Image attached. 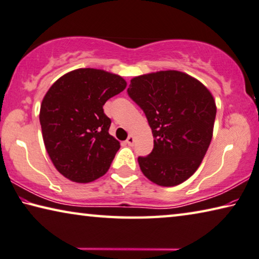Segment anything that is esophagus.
<instances>
[{
    "mask_svg": "<svg viewBox=\"0 0 259 259\" xmlns=\"http://www.w3.org/2000/svg\"><path fill=\"white\" fill-rule=\"evenodd\" d=\"M126 143L128 146H133V143H134V138L132 137V135H130L128 138H127V140H126Z\"/></svg>",
    "mask_w": 259,
    "mask_h": 259,
    "instance_id": "34e87169",
    "label": "esophagus"
}]
</instances>
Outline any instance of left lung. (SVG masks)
<instances>
[{
	"mask_svg": "<svg viewBox=\"0 0 259 259\" xmlns=\"http://www.w3.org/2000/svg\"><path fill=\"white\" fill-rule=\"evenodd\" d=\"M131 99L146 113L154 149L138 162L154 184L172 187L192 177L210 146L217 107L212 94L185 72L167 70L131 80Z\"/></svg>",
	"mask_w": 259,
	"mask_h": 259,
	"instance_id": "1",
	"label": "left lung"
}]
</instances>
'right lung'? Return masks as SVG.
<instances>
[{
    "mask_svg": "<svg viewBox=\"0 0 259 259\" xmlns=\"http://www.w3.org/2000/svg\"><path fill=\"white\" fill-rule=\"evenodd\" d=\"M120 75L77 69L55 81L42 100V138L57 171L79 184L107 173L120 143L109 134L103 105L126 88Z\"/></svg>",
    "mask_w": 259,
    "mask_h": 259,
    "instance_id": "add662e5",
    "label": "right lung"
}]
</instances>
